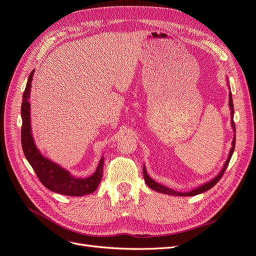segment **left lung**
I'll use <instances>...</instances> for the list:
<instances>
[{"mask_svg":"<svg viewBox=\"0 0 256 256\" xmlns=\"http://www.w3.org/2000/svg\"><path fill=\"white\" fill-rule=\"evenodd\" d=\"M228 106H230V126L232 128H233V131L234 134H236V130H235V124H234V104H233V98H232V92H230V96H228ZM235 141H236V134H234V138L233 141H232V147L230 150V152H228V159L226 161V164H223V168H221V171L219 172V174L214 176L212 180H210L209 182L200 184V186H198L196 188H194L193 190H190V191H187V192H180V191H175L173 189H170L168 187H166V186L161 184L157 182H154L152 178L147 174V171H146V168L145 166H143V175H144V178H145V182L147 184V186L148 187L154 191H157L159 193H164V194H168V196H198V194H200V193H203L209 189H212L214 186L220 180V178L222 177V175L224 174V172H226V170L228 166V162L232 158V154H233L234 152V150H235Z\"/></svg>","mask_w":256,"mask_h":256,"instance_id":"obj_1","label":"left lung"}]
</instances>
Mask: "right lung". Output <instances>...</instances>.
<instances>
[{"mask_svg":"<svg viewBox=\"0 0 256 256\" xmlns=\"http://www.w3.org/2000/svg\"><path fill=\"white\" fill-rule=\"evenodd\" d=\"M33 76L34 70L30 72L28 76L21 104V144L24 156L46 188L56 193H60V194L69 196H82L90 194L97 189L102 178L104 157H102V159H100L95 173H92L86 178H78L72 176L66 168H62L49 158L42 156L34 142L32 128H30V106L28 99Z\"/></svg>","mask_w":256,"mask_h":256,"instance_id":"1","label":"right lung"}]
</instances>
